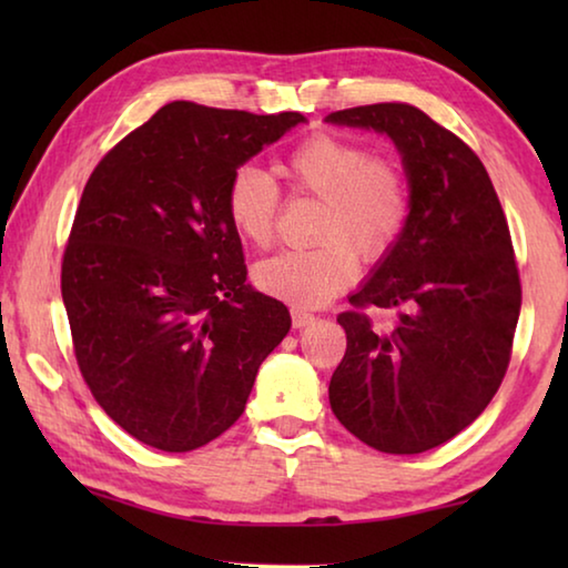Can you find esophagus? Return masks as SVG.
I'll use <instances>...</instances> for the list:
<instances>
[{"instance_id":"34e87169","label":"esophagus","mask_w":568,"mask_h":568,"mask_svg":"<svg viewBox=\"0 0 568 568\" xmlns=\"http://www.w3.org/2000/svg\"><path fill=\"white\" fill-rule=\"evenodd\" d=\"M291 318H293V328H305L307 323L315 321V315L311 311H305V307H293Z\"/></svg>"}]
</instances>
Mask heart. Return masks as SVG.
Returning a JSON list of instances; mask_svg holds the SVG:
<instances>
[{
  "label": "heart",
  "mask_w": 568,
  "mask_h": 568,
  "mask_svg": "<svg viewBox=\"0 0 568 568\" xmlns=\"http://www.w3.org/2000/svg\"><path fill=\"white\" fill-rule=\"evenodd\" d=\"M277 175L301 197L321 200L315 210L311 250H283L257 263L253 277L261 291L295 305H323L353 285L363 261H381L398 243L410 215L408 178L393 158L338 134L318 132L277 162ZM225 210L235 233L255 247L275 237L281 192L263 170L243 165L233 172Z\"/></svg>",
  "instance_id": "1"
}]
</instances>
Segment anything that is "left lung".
<instances>
[{
	"mask_svg": "<svg viewBox=\"0 0 568 568\" xmlns=\"http://www.w3.org/2000/svg\"><path fill=\"white\" fill-rule=\"evenodd\" d=\"M325 122L388 134L410 187L408 225L341 313L348 348L331 408L383 454H423L470 426L511 361L521 281L511 233L484 162L406 102L331 112ZM363 306L399 311L372 328Z\"/></svg>",
	"mask_w": 568,
	"mask_h": 568,
	"instance_id": "1",
	"label": "left lung"
}]
</instances>
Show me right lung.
Wrapping results in <instances>:
<instances>
[{"label":"right lung","instance_id":"right-lung-1","mask_svg":"<svg viewBox=\"0 0 568 568\" xmlns=\"http://www.w3.org/2000/svg\"><path fill=\"white\" fill-rule=\"evenodd\" d=\"M301 122L170 102L84 185L62 257L74 358L102 410L145 446L185 454L225 434L291 331L287 307L245 283L225 192Z\"/></svg>","mask_w":568,"mask_h":568}]
</instances>
